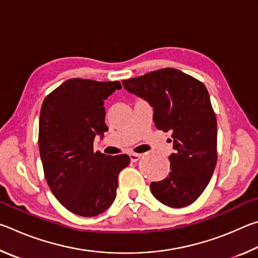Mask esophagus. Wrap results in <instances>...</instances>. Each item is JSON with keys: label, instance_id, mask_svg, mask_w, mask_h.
Listing matches in <instances>:
<instances>
[{"label": "esophagus", "instance_id": "esophagus-1", "mask_svg": "<svg viewBox=\"0 0 258 258\" xmlns=\"http://www.w3.org/2000/svg\"><path fill=\"white\" fill-rule=\"evenodd\" d=\"M141 154H134V152H132V154H130V159L131 161H133V163H135V161H138L140 158H141Z\"/></svg>", "mask_w": 258, "mask_h": 258}]
</instances>
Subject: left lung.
Returning <instances> with one entry per match:
<instances>
[{"label":"left lung","mask_w":258,"mask_h":258,"mask_svg":"<svg viewBox=\"0 0 258 258\" xmlns=\"http://www.w3.org/2000/svg\"><path fill=\"white\" fill-rule=\"evenodd\" d=\"M123 85L154 108L157 128L172 133L171 172L163 181L151 183L154 197L173 208L196 202L217 160V123L206 86L174 68L123 81Z\"/></svg>","instance_id":"left-lung-1"}]
</instances>
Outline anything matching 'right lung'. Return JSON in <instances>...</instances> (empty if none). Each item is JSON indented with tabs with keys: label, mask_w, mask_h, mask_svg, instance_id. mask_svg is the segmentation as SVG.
<instances>
[{
	"label": "right lung",
	"mask_w": 258,
	"mask_h": 258,
	"mask_svg": "<svg viewBox=\"0 0 258 258\" xmlns=\"http://www.w3.org/2000/svg\"><path fill=\"white\" fill-rule=\"evenodd\" d=\"M119 82L72 78L44 99L40 115L38 147L45 180L68 211L93 217L111 206L118 174L130 164L127 155L93 151L97 135L108 131L104 100Z\"/></svg>",
	"instance_id": "obj_1"
}]
</instances>
